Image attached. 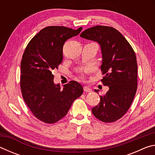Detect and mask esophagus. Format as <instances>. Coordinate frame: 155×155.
Returning a JSON list of instances; mask_svg holds the SVG:
<instances>
[{"mask_svg":"<svg viewBox=\"0 0 155 155\" xmlns=\"http://www.w3.org/2000/svg\"><path fill=\"white\" fill-rule=\"evenodd\" d=\"M83 90L84 91H85V92H91V89L89 87H87V86H85V87H83Z\"/></svg>","mask_w":155,"mask_h":155,"instance_id":"obj_1","label":"esophagus"}]
</instances>
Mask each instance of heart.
Listing matches in <instances>:
<instances>
[{"mask_svg":"<svg viewBox=\"0 0 155 155\" xmlns=\"http://www.w3.org/2000/svg\"><path fill=\"white\" fill-rule=\"evenodd\" d=\"M81 77H83V75H82V74H81Z\"/></svg>","mask_w":155,"mask_h":155,"instance_id":"heart-1","label":"heart"}]
</instances>
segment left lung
Instances as JSON below:
<instances>
[{"label": "left lung", "mask_w": 155, "mask_h": 155, "mask_svg": "<svg viewBox=\"0 0 155 155\" xmlns=\"http://www.w3.org/2000/svg\"><path fill=\"white\" fill-rule=\"evenodd\" d=\"M80 36L101 45V71L104 75L101 82L109 88L105 95L101 96V101L91 111L102 122H114L127 112L137 91L135 53L124 37L111 27L96 26L83 31Z\"/></svg>", "instance_id": "1"}]
</instances>
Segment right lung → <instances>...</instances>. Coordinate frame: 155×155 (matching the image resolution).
I'll return each mask as SVG.
<instances>
[{"label": "right lung", "mask_w": 155, "mask_h": 155, "mask_svg": "<svg viewBox=\"0 0 155 155\" xmlns=\"http://www.w3.org/2000/svg\"><path fill=\"white\" fill-rule=\"evenodd\" d=\"M82 28H44L31 39L23 53L20 81L22 98L32 114L46 124L63 118L83 94V87L75 81L65 84L63 89L59 84L54 85L52 74L62 63L65 41L78 35Z\"/></svg>", "instance_id": "right-lung-1"}]
</instances>
